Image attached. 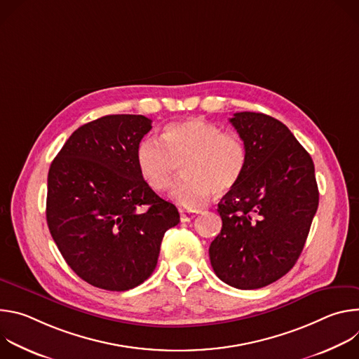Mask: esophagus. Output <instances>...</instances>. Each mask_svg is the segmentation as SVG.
<instances>
[{
  "mask_svg": "<svg viewBox=\"0 0 359 359\" xmlns=\"http://www.w3.org/2000/svg\"><path fill=\"white\" fill-rule=\"evenodd\" d=\"M197 215V212H184V210H180V220L182 222H190L191 219H194Z\"/></svg>",
  "mask_w": 359,
  "mask_h": 359,
  "instance_id": "1",
  "label": "esophagus"
}]
</instances>
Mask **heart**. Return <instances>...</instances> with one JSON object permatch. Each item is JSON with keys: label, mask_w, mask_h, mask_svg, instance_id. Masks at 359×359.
Returning a JSON list of instances; mask_svg holds the SVG:
<instances>
[{"label": "heart", "mask_w": 359, "mask_h": 359, "mask_svg": "<svg viewBox=\"0 0 359 359\" xmlns=\"http://www.w3.org/2000/svg\"><path fill=\"white\" fill-rule=\"evenodd\" d=\"M163 143L144 137L136 149V166L143 182L155 191L172 187L176 163H183L186 179L172 191L182 208L193 209L209 197L212 190L224 194L241 180L248 161L244 140L233 132L204 119L190 118L169 123Z\"/></svg>", "instance_id": "1"}]
</instances>
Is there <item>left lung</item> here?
Returning a JSON list of instances; mask_svg holds the SVG:
<instances>
[{"label":"left lung","instance_id":"obj_1","mask_svg":"<svg viewBox=\"0 0 359 359\" xmlns=\"http://www.w3.org/2000/svg\"><path fill=\"white\" fill-rule=\"evenodd\" d=\"M230 123L248 161L219 203L223 226L209 248L216 276L240 290L266 287L297 263L318 209L311 156L280 121L237 112Z\"/></svg>","mask_w":359,"mask_h":359}]
</instances>
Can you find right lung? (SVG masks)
Masks as SVG:
<instances>
[{
    "instance_id": "1",
    "label": "right lung",
    "mask_w": 359,
    "mask_h": 359,
    "mask_svg": "<svg viewBox=\"0 0 359 359\" xmlns=\"http://www.w3.org/2000/svg\"><path fill=\"white\" fill-rule=\"evenodd\" d=\"M142 115H108L78 128L50 163L46 223L67 264L93 287L126 291L156 269L175 204L140 177Z\"/></svg>"
}]
</instances>
